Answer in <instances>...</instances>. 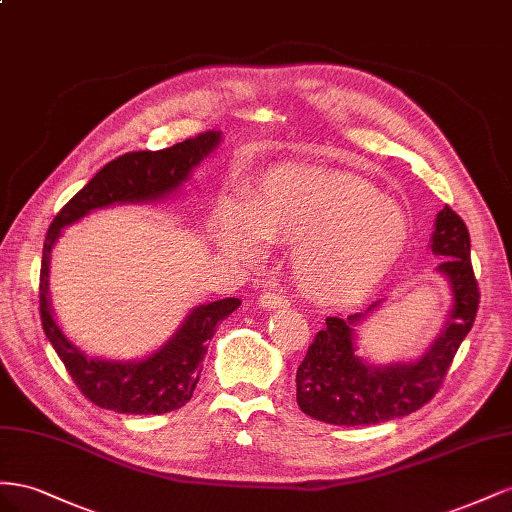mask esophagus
Here are the masks:
<instances>
[{
    "label": "esophagus",
    "instance_id": "esophagus-1",
    "mask_svg": "<svg viewBox=\"0 0 512 512\" xmlns=\"http://www.w3.org/2000/svg\"><path fill=\"white\" fill-rule=\"evenodd\" d=\"M257 304L264 306V309H268V311H270V309H287L289 300H287V296L281 294V291H276V289H264V291H261V296H259Z\"/></svg>",
    "mask_w": 512,
    "mask_h": 512
}]
</instances>
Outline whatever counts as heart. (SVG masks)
Wrapping results in <instances>:
<instances>
[{
    "label": "heart",
    "mask_w": 512,
    "mask_h": 512,
    "mask_svg": "<svg viewBox=\"0 0 512 512\" xmlns=\"http://www.w3.org/2000/svg\"><path fill=\"white\" fill-rule=\"evenodd\" d=\"M259 236L298 246L296 281L315 302L345 306L369 296L397 264L407 242L399 206L347 175L276 171L248 197L244 214L227 210L221 242L259 257Z\"/></svg>",
    "instance_id": "b5f03b06"
}]
</instances>
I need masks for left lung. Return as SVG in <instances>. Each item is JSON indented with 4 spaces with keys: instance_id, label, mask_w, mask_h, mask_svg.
<instances>
[{
    "instance_id": "1",
    "label": "left lung",
    "mask_w": 512,
    "mask_h": 512,
    "mask_svg": "<svg viewBox=\"0 0 512 512\" xmlns=\"http://www.w3.org/2000/svg\"><path fill=\"white\" fill-rule=\"evenodd\" d=\"M431 251L444 257L437 272L446 276L452 291V309L440 337L416 362L373 367L356 356L354 328L364 315L328 317L296 373V401L306 416L341 427L377 425L412 414L435 397L459 345L474 326L480 302L470 233L450 206L435 218Z\"/></svg>"
}]
</instances>
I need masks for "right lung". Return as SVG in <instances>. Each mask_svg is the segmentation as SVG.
I'll list each match as a JSON object with an SVG mask.
<instances>
[{
    "mask_svg": "<svg viewBox=\"0 0 512 512\" xmlns=\"http://www.w3.org/2000/svg\"><path fill=\"white\" fill-rule=\"evenodd\" d=\"M221 143L218 130H208L193 139L175 143L158 152H128L102 167L66 206L55 214L42 246L40 264V321L47 339L64 362L72 382L85 399L118 414H167L186 405L199 382L203 356L216 326L240 306L238 298L201 304L184 319L182 328L154 352L139 362H111L87 358L72 345L57 326L49 302V261L51 248L68 227L92 210L113 203L156 201L173 193L193 167L199 165Z\"/></svg>",
    "mask_w": 512,
    "mask_h": 512,
    "instance_id": "add662e5",
    "label": "right lung"
}]
</instances>
